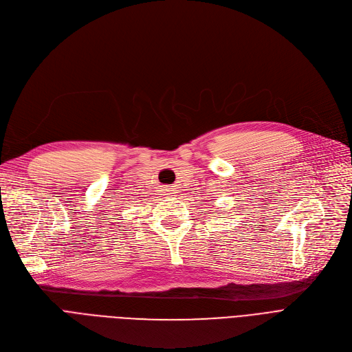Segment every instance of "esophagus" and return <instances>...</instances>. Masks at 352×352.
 Masks as SVG:
<instances>
[{
    "mask_svg": "<svg viewBox=\"0 0 352 352\" xmlns=\"http://www.w3.org/2000/svg\"><path fill=\"white\" fill-rule=\"evenodd\" d=\"M170 186H166V189H164V192H172V189H169Z\"/></svg>",
    "mask_w": 352,
    "mask_h": 352,
    "instance_id": "34e87169",
    "label": "esophagus"
}]
</instances>
